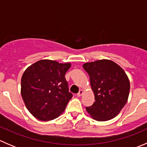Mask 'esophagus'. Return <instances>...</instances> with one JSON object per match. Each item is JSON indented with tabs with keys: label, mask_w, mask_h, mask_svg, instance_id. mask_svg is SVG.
<instances>
[{
	"label": "esophagus",
	"mask_w": 147,
	"mask_h": 147,
	"mask_svg": "<svg viewBox=\"0 0 147 147\" xmlns=\"http://www.w3.org/2000/svg\"><path fill=\"white\" fill-rule=\"evenodd\" d=\"M83 94V90H80L79 91V92L78 93V94H77V95L78 96V97H80L81 95H82V94Z\"/></svg>",
	"instance_id": "obj_1"
}]
</instances>
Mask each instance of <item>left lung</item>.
<instances>
[{"label":"left lung","instance_id":"1","mask_svg":"<svg viewBox=\"0 0 147 147\" xmlns=\"http://www.w3.org/2000/svg\"><path fill=\"white\" fill-rule=\"evenodd\" d=\"M90 76L94 101L86 107L87 112L97 121L113 119L127 103L130 84L122 68L109 60H100L83 65Z\"/></svg>","mask_w":147,"mask_h":147}]
</instances>
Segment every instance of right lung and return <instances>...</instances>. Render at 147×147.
<instances>
[{
	"mask_svg": "<svg viewBox=\"0 0 147 147\" xmlns=\"http://www.w3.org/2000/svg\"><path fill=\"white\" fill-rule=\"evenodd\" d=\"M69 63L41 60L28 67L21 79V95L26 107L37 119L49 121L65 111L72 97L65 73Z\"/></svg>",
	"mask_w": 147,
	"mask_h": 147,
	"instance_id": "obj_1",
	"label": "right lung"
}]
</instances>
